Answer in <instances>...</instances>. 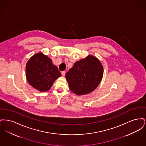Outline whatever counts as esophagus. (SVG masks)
<instances>
[{
  "label": "esophagus",
  "mask_w": 146,
  "mask_h": 146,
  "mask_svg": "<svg viewBox=\"0 0 146 146\" xmlns=\"http://www.w3.org/2000/svg\"><path fill=\"white\" fill-rule=\"evenodd\" d=\"M61 74H62V75L63 76H64L65 74H66V72H65V71L61 72Z\"/></svg>",
  "instance_id": "34e87169"
}]
</instances>
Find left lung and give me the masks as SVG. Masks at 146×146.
<instances>
[{
  "mask_svg": "<svg viewBox=\"0 0 146 146\" xmlns=\"http://www.w3.org/2000/svg\"><path fill=\"white\" fill-rule=\"evenodd\" d=\"M104 68L100 61L93 56H88L75 63L66 74L70 90L78 95L89 94L100 83Z\"/></svg>",
  "mask_w": 146,
  "mask_h": 146,
  "instance_id": "left-lung-1",
  "label": "left lung"
}]
</instances>
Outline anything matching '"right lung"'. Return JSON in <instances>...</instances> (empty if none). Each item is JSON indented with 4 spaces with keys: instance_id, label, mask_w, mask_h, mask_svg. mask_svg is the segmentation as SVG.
I'll return each instance as SVG.
<instances>
[{
    "instance_id": "add662e5",
    "label": "right lung",
    "mask_w": 146,
    "mask_h": 146,
    "mask_svg": "<svg viewBox=\"0 0 146 146\" xmlns=\"http://www.w3.org/2000/svg\"><path fill=\"white\" fill-rule=\"evenodd\" d=\"M26 78L29 84L40 91H46L61 76L52 60L42 52L33 56L26 64Z\"/></svg>"
}]
</instances>
